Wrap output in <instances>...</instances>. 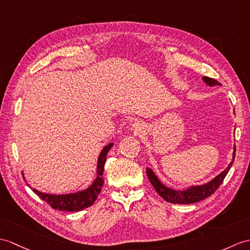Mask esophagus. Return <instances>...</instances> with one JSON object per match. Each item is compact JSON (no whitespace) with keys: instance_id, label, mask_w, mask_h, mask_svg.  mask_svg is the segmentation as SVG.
Instances as JSON below:
<instances>
[{"instance_id":"esophagus-1","label":"esophagus","mask_w":250,"mask_h":250,"mask_svg":"<svg viewBox=\"0 0 250 250\" xmlns=\"http://www.w3.org/2000/svg\"><path fill=\"white\" fill-rule=\"evenodd\" d=\"M144 129H145V125L144 124L142 123V121H134V123L132 124L131 125V130L135 133V134H139V133H143L144 132Z\"/></svg>"}]
</instances>
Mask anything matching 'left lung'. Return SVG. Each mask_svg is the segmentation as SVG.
Masks as SVG:
<instances>
[{"label":"left lung","mask_w":250,"mask_h":250,"mask_svg":"<svg viewBox=\"0 0 250 250\" xmlns=\"http://www.w3.org/2000/svg\"><path fill=\"white\" fill-rule=\"evenodd\" d=\"M202 80L205 81V83L208 86H215V85H222L219 82H217L216 80L204 77ZM233 156H232V161L230 162V164L228 167L226 168L224 171L219 173L218 176H216L213 180H211L210 182H208L204 185H197V187H190L187 189L183 190H176L172 189L170 188L166 187L163 183H162L159 178L155 176V173L152 171L151 168H147V176L148 179L150 180V183L153 185V188L155 190L158 191V194L164 198L167 202H170V204H179V205H188V204H195V202H198L202 199L208 198V196H211L214 194L219 187L220 184L223 183L225 177L227 176V173L229 172L230 168L233 164L234 158H235V145L233 148Z\"/></svg>","instance_id":"8db88e82"}]
</instances>
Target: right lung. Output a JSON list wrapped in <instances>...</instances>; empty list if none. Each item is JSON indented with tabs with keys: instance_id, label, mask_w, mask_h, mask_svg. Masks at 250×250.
I'll use <instances>...</instances> for the list:
<instances>
[{
	"instance_id": "1",
	"label": "right lung",
	"mask_w": 250,
	"mask_h": 250,
	"mask_svg": "<svg viewBox=\"0 0 250 250\" xmlns=\"http://www.w3.org/2000/svg\"><path fill=\"white\" fill-rule=\"evenodd\" d=\"M113 143H109L100 152L97 164V178L88 188L78 191V193L65 195L45 194L35 188H33V191L37 196H39L43 201H45L51 208H53L54 210L75 212L90 207L96 201L98 195L100 194L101 191V188L103 187L104 180L102 175L104 171V164H105L107 152L109 151V149L113 147Z\"/></svg>"
}]
</instances>
